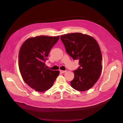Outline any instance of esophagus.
Segmentation results:
<instances>
[{
    "label": "esophagus",
    "instance_id": "34e87169",
    "mask_svg": "<svg viewBox=\"0 0 123 123\" xmlns=\"http://www.w3.org/2000/svg\"><path fill=\"white\" fill-rule=\"evenodd\" d=\"M67 71H63V70H60V72L61 73H65V72H66Z\"/></svg>",
    "mask_w": 123,
    "mask_h": 123
}]
</instances>
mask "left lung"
Instances as JSON below:
<instances>
[{"label": "left lung", "mask_w": 123, "mask_h": 123, "mask_svg": "<svg viewBox=\"0 0 123 123\" xmlns=\"http://www.w3.org/2000/svg\"><path fill=\"white\" fill-rule=\"evenodd\" d=\"M66 50L80 67L74 71L71 81L75 90L84 91L92 88L98 80L102 70V55L99 45L92 37L81 33H73L60 36Z\"/></svg>", "instance_id": "left-lung-1"}]
</instances>
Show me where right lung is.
<instances>
[{
    "label": "right lung",
    "instance_id": "add662e5",
    "mask_svg": "<svg viewBox=\"0 0 123 123\" xmlns=\"http://www.w3.org/2000/svg\"><path fill=\"white\" fill-rule=\"evenodd\" d=\"M59 36H39L27 39L19 49L18 67L24 81L38 92L48 90L59 74L45 67V61Z\"/></svg>",
    "mask_w": 123,
    "mask_h": 123
}]
</instances>
